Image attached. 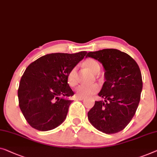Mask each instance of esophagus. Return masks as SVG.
I'll use <instances>...</instances> for the list:
<instances>
[{
	"instance_id": "34e87169",
	"label": "esophagus",
	"mask_w": 157,
	"mask_h": 157,
	"mask_svg": "<svg viewBox=\"0 0 157 157\" xmlns=\"http://www.w3.org/2000/svg\"><path fill=\"white\" fill-rule=\"evenodd\" d=\"M76 99H77V100H79V101H82V100H83V99H84V98L77 97V98H76Z\"/></svg>"
}]
</instances>
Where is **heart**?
I'll return each instance as SVG.
<instances>
[{
  "label": "heart",
  "mask_w": 157,
  "mask_h": 157,
  "mask_svg": "<svg viewBox=\"0 0 157 157\" xmlns=\"http://www.w3.org/2000/svg\"><path fill=\"white\" fill-rule=\"evenodd\" d=\"M83 66L88 71L97 73L100 70V65L97 60L89 58L83 62ZM67 84L71 86H74L78 84L77 78V67H73L67 75ZM99 90V86L97 84L93 85H80L75 89V97L79 98H86L90 97Z\"/></svg>",
  "instance_id": "obj_1"
}]
</instances>
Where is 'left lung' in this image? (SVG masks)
<instances>
[{
  "mask_svg": "<svg viewBox=\"0 0 157 157\" xmlns=\"http://www.w3.org/2000/svg\"><path fill=\"white\" fill-rule=\"evenodd\" d=\"M90 57L101 63L105 79L99 96L87 116L98 130L114 134L123 130L132 120L140 101L142 74L136 61L126 53L114 48L89 52Z\"/></svg>",
  "mask_w": 157,
  "mask_h": 157,
  "instance_id": "obj_1",
  "label": "left lung"
}]
</instances>
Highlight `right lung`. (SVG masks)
Masks as SVG:
<instances>
[{
  "label": "right lung",
  "instance_id": "1",
  "mask_svg": "<svg viewBox=\"0 0 157 157\" xmlns=\"http://www.w3.org/2000/svg\"><path fill=\"white\" fill-rule=\"evenodd\" d=\"M86 54V51L51 53L28 65L21 78L17 95L21 111L30 126L47 131L63 122L72 101L63 97L74 94L67 75Z\"/></svg>",
  "mask_w": 157,
  "mask_h": 157
}]
</instances>
